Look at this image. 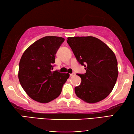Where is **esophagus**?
Segmentation results:
<instances>
[{
  "mask_svg": "<svg viewBox=\"0 0 134 134\" xmlns=\"http://www.w3.org/2000/svg\"><path fill=\"white\" fill-rule=\"evenodd\" d=\"M76 74L75 73H71V74H70V77H72V76H74Z\"/></svg>",
  "mask_w": 134,
  "mask_h": 134,
  "instance_id": "1",
  "label": "esophagus"
}]
</instances>
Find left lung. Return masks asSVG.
<instances>
[{"mask_svg": "<svg viewBox=\"0 0 134 134\" xmlns=\"http://www.w3.org/2000/svg\"><path fill=\"white\" fill-rule=\"evenodd\" d=\"M67 43L86 73L76 74L81 84L75 88L80 99L94 103L107 97L116 83L119 70L115 54L102 41L93 36L69 37Z\"/></svg>", "mask_w": 134, "mask_h": 134, "instance_id": "left-lung-1", "label": "left lung"}]
</instances>
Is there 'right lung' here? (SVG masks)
<instances>
[{
  "label": "right lung",
  "mask_w": 134,
  "mask_h": 134,
  "mask_svg": "<svg viewBox=\"0 0 134 134\" xmlns=\"http://www.w3.org/2000/svg\"><path fill=\"white\" fill-rule=\"evenodd\" d=\"M64 40L61 37H43L27 48L21 57L19 81L27 95L35 101L46 103L58 97L69 77L68 73L51 70L57 51Z\"/></svg>",
  "instance_id": "obj_1"
}]
</instances>
